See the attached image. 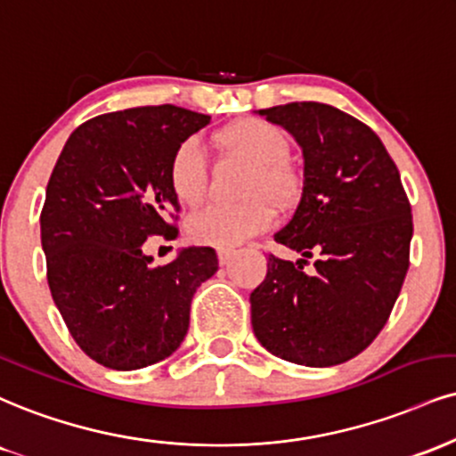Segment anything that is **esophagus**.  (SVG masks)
Returning <instances> with one entry per match:
<instances>
[{"label":"esophagus","instance_id":"1","mask_svg":"<svg viewBox=\"0 0 456 456\" xmlns=\"http://www.w3.org/2000/svg\"><path fill=\"white\" fill-rule=\"evenodd\" d=\"M233 256H235V250H232V248H221V250H218V263H221V265H229Z\"/></svg>","mask_w":456,"mask_h":456}]
</instances>
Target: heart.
<instances>
[{
	"label": "heart",
	"instance_id": "heart-1",
	"mask_svg": "<svg viewBox=\"0 0 456 456\" xmlns=\"http://www.w3.org/2000/svg\"><path fill=\"white\" fill-rule=\"evenodd\" d=\"M218 142L252 163L246 195L267 194L272 201L290 200L295 180L284 166L289 140L276 125L261 118H244L221 131ZM169 186L183 206H197L208 191V159L201 142L186 138L175 146L169 159ZM273 223V208L267 198H252L238 206L212 204L201 208L186 223V232L195 244L214 248H233L252 235L265 232Z\"/></svg>",
	"mask_w": 456,
	"mask_h": 456
}]
</instances>
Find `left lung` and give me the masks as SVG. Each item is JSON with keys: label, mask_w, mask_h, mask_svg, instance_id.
Here are the masks:
<instances>
[{"label": "left lung", "mask_w": 456, "mask_h": 456, "mask_svg": "<svg viewBox=\"0 0 456 456\" xmlns=\"http://www.w3.org/2000/svg\"><path fill=\"white\" fill-rule=\"evenodd\" d=\"M304 152V193L273 240L299 261L270 255L250 293L252 331L284 361L331 367L387 325L410 267L412 210L380 138L342 110L293 102L259 110ZM318 254L310 274L303 265Z\"/></svg>", "instance_id": "obj_1"}]
</instances>
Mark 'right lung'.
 <instances>
[{"mask_svg": "<svg viewBox=\"0 0 456 456\" xmlns=\"http://www.w3.org/2000/svg\"><path fill=\"white\" fill-rule=\"evenodd\" d=\"M210 123L178 106H144L82 123L46 186L40 227L51 295L76 344L110 370L163 361L189 331L191 299L218 270L208 246L152 265L142 244L174 240L175 146Z\"/></svg>", "mask_w": 456, "mask_h": 456, "instance_id": "add662e5", "label": "right lung"}]
</instances>
